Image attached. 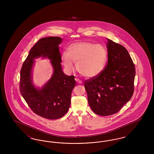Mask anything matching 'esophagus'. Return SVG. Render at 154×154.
Returning a JSON list of instances; mask_svg holds the SVG:
<instances>
[{
	"label": "esophagus",
	"instance_id": "34e87169",
	"mask_svg": "<svg viewBox=\"0 0 154 154\" xmlns=\"http://www.w3.org/2000/svg\"><path fill=\"white\" fill-rule=\"evenodd\" d=\"M75 80L76 81H77L78 83H79V84H82V81L80 80L79 79H77V78L75 79Z\"/></svg>",
	"mask_w": 154,
	"mask_h": 154
}]
</instances>
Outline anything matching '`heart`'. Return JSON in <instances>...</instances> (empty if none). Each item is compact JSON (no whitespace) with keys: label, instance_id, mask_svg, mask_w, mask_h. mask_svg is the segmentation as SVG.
<instances>
[{"label":"heart","instance_id":"1","mask_svg":"<svg viewBox=\"0 0 154 154\" xmlns=\"http://www.w3.org/2000/svg\"><path fill=\"white\" fill-rule=\"evenodd\" d=\"M107 58V52L102 44L89 42H77L71 44L62 55V63L68 73L76 69L82 75L94 78L104 70Z\"/></svg>","mask_w":154,"mask_h":154}]
</instances>
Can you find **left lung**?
I'll use <instances>...</instances> for the list:
<instances>
[{"label": "left lung", "mask_w": 154, "mask_h": 154, "mask_svg": "<svg viewBox=\"0 0 154 154\" xmlns=\"http://www.w3.org/2000/svg\"><path fill=\"white\" fill-rule=\"evenodd\" d=\"M108 62L99 75L85 81L88 101L96 114L107 116L117 113L131 99L134 92L135 67L121 45L107 38Z\"/></svg>", "instance_id": "obj_1"}]
</instances>
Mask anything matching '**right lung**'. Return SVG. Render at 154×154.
<instances>
[{
    "instance_id": "1",
    "label": "right lung",
    "mask_w": 154,
    "mask_h": 154,
    "mask_svg": "<svg viewBox=\"0 0 154 154\" xmlns=\"http://www.w3.org/2000/svg\"><path fill=\"white\" fill-rule=\"evenodd\" d=\"M62 38L48 37L40 39L30 49L20 73V90L31 110L37 115L49 119L63 117L69 110L72 92L75 85L74 76H69L62 70L59 45ZM48 58L54 72L51 79L41 88L34 86L32 69L34 59Z\"/></svg>"
}]
</instances>
